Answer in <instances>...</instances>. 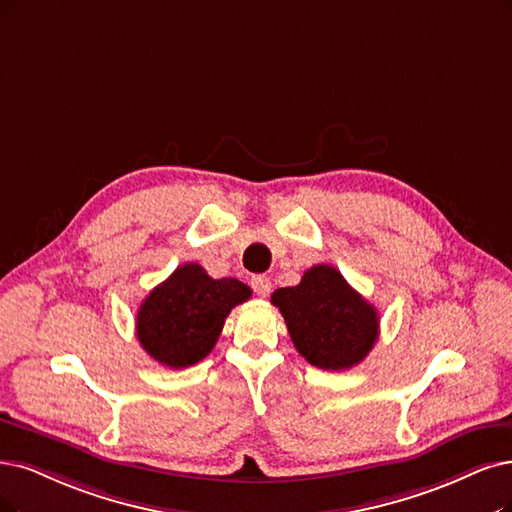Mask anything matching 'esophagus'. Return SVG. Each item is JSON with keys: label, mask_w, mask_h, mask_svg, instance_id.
Listing matches in <instances>:
<instances>
[{"label": "esophagus", "mask_w": 512, "mask_h": 512, "mask_svg": "<svg viewBox=\"0 0 512 512\" xmlns=\"http://www.w3.org/2000/svg\"><path fill=\"white\" fill-rule=\"evenodd\" d=\"M251 287L259 297H268L272 291V282L268 276H253L251 278Z\"/></svg>", "instance_id": "34e87169"}]
</instances>
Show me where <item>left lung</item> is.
Returning <instances> with one entry per match:
<instances>
[{"mask_svg":"<svg viewBox=\"0 0 512 512\" xmlns=\"http://www.w3.org/2000/svg\"><path fill=\"white\" fill-rule=\"evenodd\" d=\"M285 316L293 346L318 369L344 371L371 352L380 335V316L333 266L310 268L297 287L272 293Z\"/></svg>","mask_w":512,"mask_h":512,"instance_id":"left-lung-1","label":"left lung"}]
</instances>
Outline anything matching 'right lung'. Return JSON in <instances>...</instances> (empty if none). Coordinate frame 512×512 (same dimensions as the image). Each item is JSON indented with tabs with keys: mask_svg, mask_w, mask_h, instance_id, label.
I'll list each match as a JSON object with an SVG mask.
<instances>
[{
	"mask_svg": "<svg viewBox=\"0 0 512 512\" xmlns=\"http://www.w3.org/2000/svg\"><path fill=\"white\" fill-rule=\"evenodd\" d=\"M249 297L244 282L215 280L198 263H183L143 299L137 337L160 365L192 367L215 348L227 314Z\"/></svg>",
	"mask_w": 512,
	"mask_h": 512,
	"instance_id": "right-lung-1",
	"label": "right lung"
}]
</instances>
